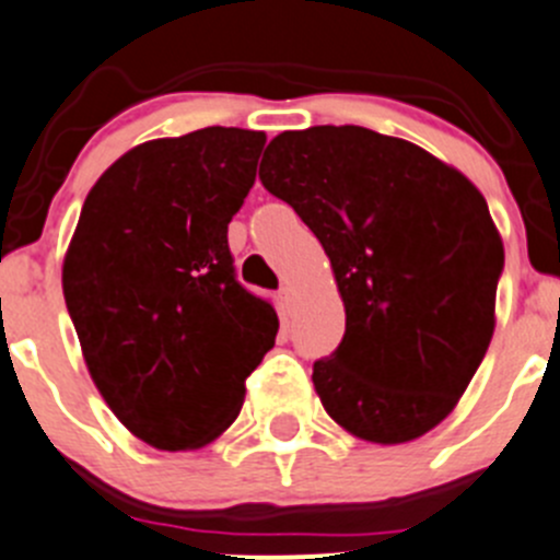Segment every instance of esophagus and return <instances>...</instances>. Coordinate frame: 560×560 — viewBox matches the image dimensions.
Wrapping results in <instances>:
<instances>
[{"mask_svg":"<svg viewBox=\"0 0 560 560\" xmlns=\"http://www.w3.org/2000/svg\"><path fill=\"white\" fill-rule=\"evenodd\" d=\"M279 298H281V303H284L287 308H292V306H295V290H292L290 284H281V290H279Z\"/></svg>","mask_w":560,"mask_h":560,"instance_id":"esophagus-1","label":"esophagus"}]
</instances>
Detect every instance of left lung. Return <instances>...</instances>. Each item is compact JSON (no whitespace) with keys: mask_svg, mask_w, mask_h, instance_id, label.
<instances>
[{"mask_svg":"<svg viewBox=\"0 0 560 560\" xmlns=\"http://www.w3.org/2000/svg\"><path fill=\"white\" fill-rule=\"evenodd\" d=\"M259 180L323 243L345 301V336L312 366L325 412L385 446L441 424L495 328L503 243L479 188L361 125L284 130Z\"/></svg>","mask_w":560,"mask_h":560,"instance_id":"8db88e82","label":"left lung"}]
</instances>
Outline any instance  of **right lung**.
Listing matches in <instances>:
<instances>
[{
	"instance_id": "right-lung-1",
	"label": "right lung",
	"mask_w": 560,
	"mask_h": 560,
	"mask_svg": "<svg viewBox=\"0 0 560 560\" xmlns=\"http://www.w3.org/2000/svg\"><path fill=\"white\" fill-rule=\"evenodd\" d=\"M262 148L259 130L221 125L139 144L86 194L65 257V303L97 390L164 452L205 446L235 421L279 334L226 241Z\"/></svg>"
}]
</instances>
